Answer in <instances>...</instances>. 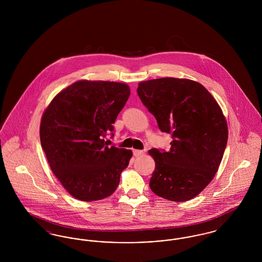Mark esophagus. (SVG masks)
Segmentation results:
<instances>
[{"mask_svg":"<svg viewBox=\"0 0 262 262\" xmlns=\"http://www.w3.org/2000/svg\"><path fill=\"white\" fill-rule=\"evenodd\" d=\"M133 152H134V155H135L136 157H138V156H141V155L143 154V151H142V150L135 149L134 150V151H133Z\"/></svg>","mask_w":262,"mask_h":262,"instance_id":"obj_1","label":"esophagus"}]
</instances>
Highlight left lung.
Masks as SVG:
<instances>
[{
	"instance_id": "8db88e82",
	"label": "left lung",
	"mask_w": 262,
	"mask_h": 262,
	"mask_svg": "<svg viewBox=\"0 0 262 262\" xmlns=\"http://www.w3.org/2000/svg\"><path fill=\"white\" fill-rule=\"evenodd\" d=\"M137 94L162 133L172 135L169 151L152 148L151 190L165 200L193 199L210 183L228 140L223 112L199 82L162 77L138 83Z\"/></svg>"
}]
</instances>
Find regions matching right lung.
Returning a JSON list of instances; mask_svg holds the SVG:
<instances>
[{
  "label": "right lung",
  "mask_w": 262,
  "mask_h": 262,
  "mask_svg": "<svg viewBox=\"0 0 262 262\" xmlns=\"http://www.w3.org/2000/svg\"><path fill=\"white\" fill-rule=\"evenodd\" d=\"M129 94L125 83L79 80L57 94L43 114L42 149L53 173L76 200H103L120 184L133 152L108 147L103 138L114 130Z\"/></svg>",
  "instance_id": "obj_1"
}]
</instances>
